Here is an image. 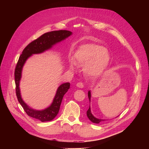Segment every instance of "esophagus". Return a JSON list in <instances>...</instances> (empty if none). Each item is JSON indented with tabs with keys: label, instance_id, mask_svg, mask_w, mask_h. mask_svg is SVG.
<instances>
[{
	"label": "esophagus",
	"instance_id": "1",
	"mask_svg": "<svg viewBox=\"0 0 149 149\" xmlns=\"http://www.w3.org/2000/svg\"><path fill=\"white\" fill-rule=\"evenodd\" d=\"M76 86L77 87H79V88H84V84H83V83L79 82V83H77V84Z\"/></svg>",
	"mask_w": 149,
	"mask_h": 149
}]
</instances>
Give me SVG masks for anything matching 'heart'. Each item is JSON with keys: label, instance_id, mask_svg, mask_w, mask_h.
I'll return each mask as SVG.
<instances>
[{"label": "heart", "instance_id": "obj_1", "mask_svg": "<svg viewBox=\"0 0 149 149\" xmlns=\"http://www.w3.org/2000/svg\"><path fill=\"white\" fill-rule=\"evenodd\" d=\"M74 57L77 64L84 65V72L91 77L101 75L108 69L111 61L109 50L97 44L81 45L75 51ZM70 66L72 69L75 68L74 60H70Z\"/></svg>", "mask_w": 149, "mask_h": 149}]
</instances>
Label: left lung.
Wrapping results in <instances>:
<instances>
[{"label":"left lung","instance_id":"left-lung-1","mask_svg":"<svg viewBox=\"0 0 149 149\" xmlns=\"http://www.w3.org/2000/svg\"><path fill=\"white\" fill-rule=\"evenodd\" d=\"M88 97H89V101L91 102V91H88ZM87 116L89 119L93 123H99L100 122H102V121H104L105 120L103 119H99V118H95L94 116L93 115V114L91 113V107L89 106V108L88 110L87 111Z\"/></svg>","mask_w":149,"mask_h":149}]
</instances>
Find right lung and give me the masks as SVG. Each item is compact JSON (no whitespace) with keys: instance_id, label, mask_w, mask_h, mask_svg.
I'll list each match as a JSON object with an SVG mask.
<instances>
[{"instance_id":"1","label":"right lung","mask_w":149,"mask_h":149,"mask_svg":"<svg viewBox=\"0 0 149 149\" xmlns=\"http://www.w3.org/2000/svg\"><path fill=\"white\" fill-rule=\"evenodd\" d=\"M72 35V32L67 30H59L48 32L42 35L38 39L34 40L33 41L27 45L24 49L22 54L20 55L18 61L16 64V69L14 72L15 84H16V96L20 104L23 107L25 112L30 117L37 119L42 122L51 121L56 116L59 112L60 104L64 95L70 89V83H65L60 85L56 91V95L52 101V104L49 107L44 110H38L29 107L21 97L19 89V82L22 78V69L26 63V60L31 56L33 54H41L49 50L58 42L64 41L70 35Z\"/></svg>"}]
</instances>
